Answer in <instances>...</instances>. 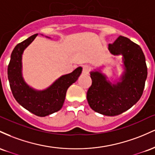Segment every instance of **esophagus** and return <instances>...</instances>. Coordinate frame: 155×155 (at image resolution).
<instances>
[{
	"label": "esophagus",
	"mask_w": 155,
	"mask_h": 155,
	"mask_svg": "<svg viewBox=\"0 0 155 155\" xmlns=\"http://www.w3.org/2000/svg\"><path fill=\"white\" fill-rule=\"evenodd\" d=\"M89 67L87 65H85L83 67V71H82V73L83 74H88V72H89Z\"/></svg>",
	"instance_id": "obj_1"
}]
</instances>
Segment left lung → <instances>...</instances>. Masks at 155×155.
<instances>
[{
    "label": "left lung",
    "instance_id": "1",
    "mask_svg": "<svg viewBox=\"0 0 155 155\" xmlns=\"http://www.w3.org/2000/svg\"><path fill=\"white\" fill-rule=\"evenodd\" d=\"M110 53L121 55L123 72L111 82L102 72V67L90 72L92 84L87 100L92 110L105 116H114L129 110L140 100L147 78L146 58L140 46L120 36L108 45Z\"/></svg>",
    "mask_w": 155,
    "mask_h": 155
}]
</instances>
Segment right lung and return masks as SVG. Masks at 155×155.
<instances>
[{
    "label": "right lung",
    "mask_w": 155,
    "mask_h": 155,
    "mask_svg": "<svg viewBox=\"0 0 155 155\" xmlns=\"http://www.w3.org/2000/svg\"><path fill=\"white\" fill-rule=\"evenodd\" d=\"M37 36L38 34L30 36L14 48L8 66V79L17 102L32 114L44 117L61 108L67 89L77 81L83 68L79 67L72 72L61 76L45 89L37 90L29 86L22 77V54Z\"/></svg>",
    "instance_id": "obj_1"
}]
</instances>
